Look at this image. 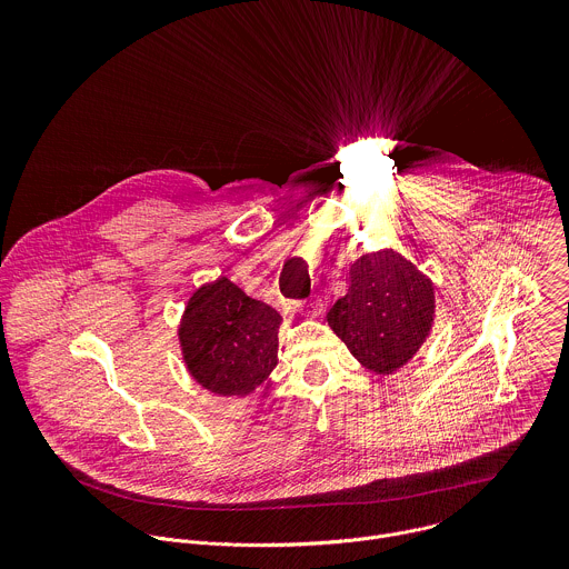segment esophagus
Instances as JSON below:
<instances>
[{"mask_svg": "<svg viewBox=\"0 0 569 569\" xmlns=\"http://www.w3.org/2000/svg\"><path fill=\"white\" fill-rule=\"evenodd\" d=\"M299 310H301V315H306V317H319V315L323 312V303H321V299H312V301H308L306 306H301Z\"/></svg>", "mask_w": 569, "mask_h": 569, "instance_id": "esophagus-1", "label": "esophagus"}]
</instances>
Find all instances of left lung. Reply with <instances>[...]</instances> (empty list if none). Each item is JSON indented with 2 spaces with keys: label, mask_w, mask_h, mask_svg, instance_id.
Instances as JSON below:
<instances>
[{
  "label": "left lung",
  "mask_w": 569,
  "mask_h": 569,
  "mask_svg": "<svg viewBox=\"0 0 569 569\" xmlns=\"http://www.w3.org/2000/svg\"><path fill=\"white\" fill-rule=\"evenodd\" d=\"M349 279V292L327 315L329 327L362 369L391 376L432 336L435 283L391 248L362 254Z\"/></svg>",
  "instance_id": "obj_1"
}]
</instances>
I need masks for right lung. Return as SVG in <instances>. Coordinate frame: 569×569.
Segmentation results:
<instances>
[{
  "label": "right lung",
  "mask_w": 569,
  "mask_h": 569,
  "mask_svg": "<svg viewBox=\"0 0 569 569\" xmlns=\"http://www.w3.org/2000/svg\"><path fill=\"white\" fill-rule=\"evenodd\" d=\"M281 315L227 277L189 297L178 340L189 376L218 396H250L277 367Z\"/></svg>",
  "instance_id": "add662e5"
}]
</instances>
